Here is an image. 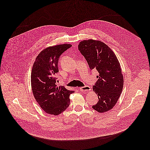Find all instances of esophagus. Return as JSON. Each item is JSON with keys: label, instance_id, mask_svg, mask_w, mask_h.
<instances>
[{"label": "esophagus", "instance_id": "34e87169", "mask_svg": "<svg viewBox=\"0 0 150 150\" xmlns=\"http://www.w3.org/2000/svg\"><path fill=\"white\" fill-rule=\"evenodd\" d=\"M80 90L81 92H87L91 90V87L89 86H84L83 87L80 88Z\"/></svg>", "mask_w": 150, "mask_h": 150}]
</instances>
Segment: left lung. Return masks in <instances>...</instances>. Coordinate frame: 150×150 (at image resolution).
Wrapping results in <instances>:
<instances>
[{
    "label": "left lung",
    "instance_id": "left-lung-1",
    "mask_svg": "<svg viewBox=\"0 0 150 150\" xmlns=\"http://www.w3.org/2000/svg\"><path fill=\"white\" fill-rule=\"evenodd\" d=\"M79 50L89 68L96 69L99 73L93 86L99 101L92 108L100 113L108 111L114 107L122 91L124 77L120 64L112 50L99 40L81 41Z\"/></svg>",
    "mask_w": 150,
    "mask_h": 150
}]
</instances>
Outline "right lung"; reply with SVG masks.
<instances>
[{"label": "right lung", "mask_w": 150, "mask_h": 150, "mask_svg": "<svg viewBox=\"0 0 150 150\" xmlns=\"http://www.w3.org/2000/svg\"><path fill=\"white\" fill-rule=\"evenodd\" d=\"M71 47L70 44L48 47L37 56L31 72V86L39 106L47 114L57 115L70 105V95L74 92L56 85L61 55Z\"/></svg>", "instance_id": "obj_1"}]
</instances>
